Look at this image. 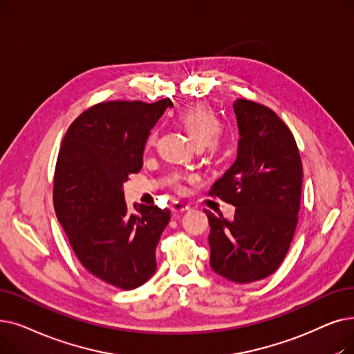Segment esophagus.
Masks as SVG:
<instances>
[{
	"label": "esophagus",
	"instance_id": "obj_1",
	"mask_svg": "<svg viewBox=\"0 0 354 354\" xmlns=\"http://www.w3.org/2000/svg\"><path fill=\"white\" fill-rule=\"evenodd\" d=\"M171 209H172V212H175V214H178V212H185V211L189 209V205L183 204V203H180V201H174L172 205H171Z\"/></svg>",
	"mask_w": 354,
	"mask_h": 354
}]
</instances>
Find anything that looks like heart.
I'll list each match as a JSON object with an SVG mask.
<instances>
[{
  "label": "heart",
  "mask_w": 354,
  "mask_h": 354,
  "mask_svg": "<svg viewBox=\"0 0 354 354\" xmlns=\"http://www.w3.org/2000/svg\"><path fill=\"white\" fill-rule=\"evenodd\" d=\"M175 120L185 130L195 147L203 149L205 146L214 147L223 133V121L211 106L205 104H194L176 113ZM156 142V133L149 131L145 139V149L153 147ZM178 187V182L175 180Z\"/></svg>",
  "instance_id": "heart-1"
}]
</instances>
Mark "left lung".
Masks as SVG:
<instances>
[{
	"label": "left lung",
	"mask_w": 354,
	"mask_h": 354,
	"mask_svg": "<svg viewBox=\"0 0 354 354\" xmlns=\"http://www.w3.org/2000/svg\"><path fill=\"white\" fill-rule=\"evenodd\" d=\"M240 131L237 159L209 195L236 207L234 218L205 209L209 265L237 283L268 278L281 266L298 224L302 162L295 137L269 106L234 101Z\"/></svg>",
	"instance_id": "left-lung-1"
}]
</instances>
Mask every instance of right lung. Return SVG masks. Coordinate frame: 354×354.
Here are the masks:
<instances>
[{
    "label": "right lung",
    "instance_id": "obj_1",
    "mask_svg": "<svg viewBox=\"0 0 354 354\" xmlns=\"http://www.w3.org/2000/svg\"><path fill=\"white\" fill-rule=\"evenodd\" d=\"M172 101H106L69 126L56 160L53 205L72 249L95 278L121 289L156 270V245L169 209H127L122 183L143 166L145 139Z\"/></svg>",
    "mask_w": 354,
    "mask_h": 354
}]
</instances>
